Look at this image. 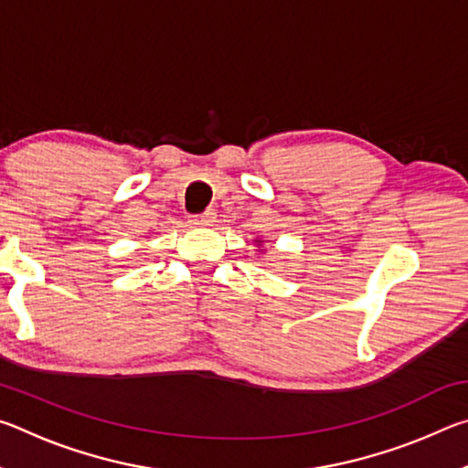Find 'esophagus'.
Instances as JSON below:
<instances>
[{
    "instance_id": "34e87169",
    "label": "esophagus",
    "mask_w": 468,
    "mask_h": 468,
    "mask_svg": "<svg viewBox=\"0 0 468 468\" xmlns=\"http://www.w3.org/2000/svg\"><path fill=\"white\" fill-rule=\"evenodd\" d=\"M215 212L212 210H206L204 215H197V217H189V225L192 227H210L215 223Z\"/></svg>"
}]
</instances>
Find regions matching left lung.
Segmentation results:
<instances>
[{
    "instance_id": "8db88e82",
    "label": "left lung",
    "mask_w": 468,
    "mask_h": 468,
    "mask_svg": "<svg viewBox=\"0 0 468 468\" xmlns=\"http://www.w3.org/2000/svg\"><path fill=\"white\" fill-rule=\"evenodd\" d=\"M253 241H256L258 245H262V239H258V237H256V239H253ZM258 251H264V250H258Z\"/></svg>"
}]
</instances>
